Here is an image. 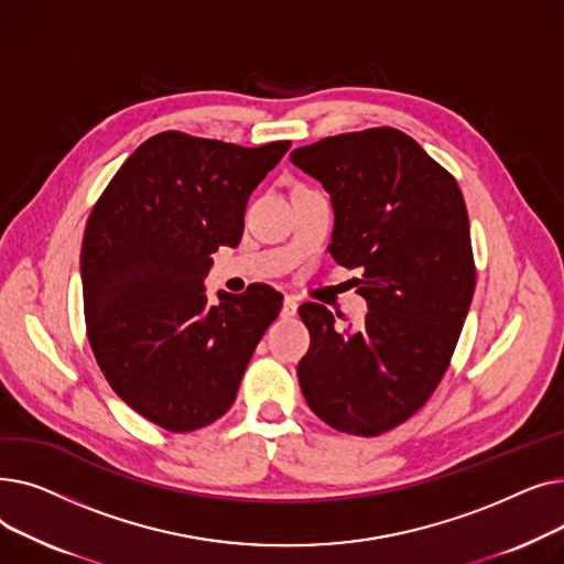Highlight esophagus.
<instances>
[{
  "mask_svg": "<svg viewBox=\"0 0 564 564\" xmlns=\"http://www.w3.org/2000/svg\"><path fill=\"white\" fill-rule=\"evenodd\" d=\"M297 297H292V294H285L283 297V308H281V317H294L297 315Z\"/></svg>",
  "mask_w": 564,
  "mask_h": 564,
  "instance_id": "obj_1",
  "label": "esophagus"
}]
</instances>
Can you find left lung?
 Segmentation results:
<instances>
[{
    "mask_svg": "<svg viewBox=\"0 0 564 564\" xmlns=\"http://www.w3.org/2000/svg\"><path fill=\"white\" fill-rule=\"evenodd\" d=\"M334 205L329 251L361 270L366 322L340 329L300 306L311 347L297 366L317 419L377 436L411 419L446 375L476 290L468 213L455 177L409 134L370 128L290 153Z\"/></svg>",
    "mask_w": 564,
    "mask_h": 564,
    "instance_id": "obj_1",
    "label": "left lung"
}]
</instances>
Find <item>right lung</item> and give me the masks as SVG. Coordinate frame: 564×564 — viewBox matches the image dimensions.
<instances>
[{
  "label": "right lung",
  "instance_id": "1",
  "mask_svg": "<svg viewBox=\"0 0 564 564\" xmlns=\"http://www.w3.org/2000/svg\"><path fill=\"white\" fill-rule=\"evenodd\" d=\"M290 141L245 148L185 132L143 141L94 205L82 242L86 334L113 393L169 432L221 419L281 294L256 283L205 297L219 247Z\"/></svg>",
  "mask_w": 564,
  "mask_h": 564
}]
</instances>
